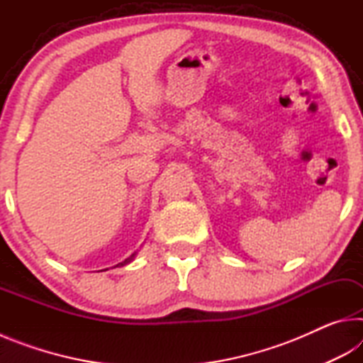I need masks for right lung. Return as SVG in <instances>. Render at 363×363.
<instances>
[{
    "instance_id": "1",
    "label": "right lung",
    "mask_w": 363,
    "mask_h": 363,
    "mask_svg": "<svg viewBox=\"0 0 363 363\" xmlns=\"http://www.w3.org/2000/svg\"><path fill=\"white\" fill-rule=\"evenodd\" d=\"M134 255H136V253H134ZM134 255H131L130 257H128V259H125V261H123V262H120V264H116V266H126V264H130L133 259H134ZM107 270V269H106Z\"/></svg>"
}]
</instances>
